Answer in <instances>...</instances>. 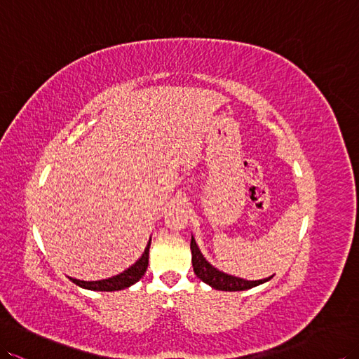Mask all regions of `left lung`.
<instances>
[{
    "instance_id": "left-lung-1",
    "label": "left lung",
    "mask_w": 359,
    "mask_h": 359,
    "mask_svg": "<svg viewBox=\"0 0 359 359\" xmlns=\"http://www.w3.org/2000/svg\"><path fill=\"white\" fill-rule=\"evenodd\" d=\"M190 250H191V265H194V271L198 278H201L204 283L210 285L217 291H245L251 290V287L259 286L273 278V276L268 278H262V280H245V278L234 277L226 273H222L217 268H215L201 252L198 243L194 236L190 241Z\"/></svg>"
}]
</instances>
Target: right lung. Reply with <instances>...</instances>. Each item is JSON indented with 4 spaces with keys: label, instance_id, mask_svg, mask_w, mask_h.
Segmentation results:
<instances>
[{
    "label": "right lung",
    "instance_id": "1",
    "mask_svg": "<svg viewBox=\"0 0 359 359\" xmlns=\"http://www.w3.org/2000/svg\"><path fill=\"white\" fill-rule=\"evenodd\" d=\"M151 241L147 242V245L143 251L142 257H140L134 265H130L126 268L123 273H120L117 276H112L109 278H103V280H95V282H85V280H77V278L68 277L69 280L76 283L77 286L83 287V290H90V291H120L125 290V287L133 286L137 283L140 278H142L147 269V264H149V248H151Z\"/></svg>",
    "mask_w": 359,
    "mask_h": 359
}]
</instances>
